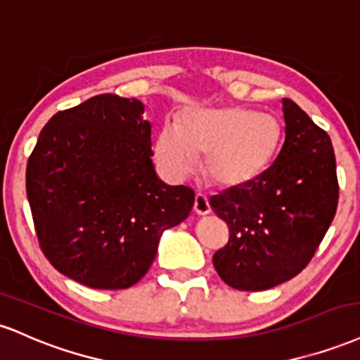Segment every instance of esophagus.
I'll return each instance as SVG.
<instances>
[{
	"mask_svg": "<svg viewBox=\"0 0 360 360\" xmlns=\"http://www.w3.org/2000/svg\"><path fill=\"white\" fill-rule=\"evenodd\" d=\"M193 212L197 215H205L210 212V204L209 198H207L204 193H197L195 202H193Z\"/></svg>",
	"mask_w": 360,
	"mask_h": 360,
	"instance_id": "1",
	"label": "esophagus"
}]
</instances>
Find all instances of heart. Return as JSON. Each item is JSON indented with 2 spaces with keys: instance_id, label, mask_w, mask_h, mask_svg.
Listing matches in <instances>:
<instances>
[{
  "instance_id": "b5f03b06",
  "label": "heart",
  "mask_w": 360,
  "mask_h": 360,
  "mask_svg": "<svg viewBox=\"0 0 360 360\" xmlns=\"http://www.w3.org/2000/svg\"><path fill=\"white\" fill-rule=\"evenodd\" d=\"M273 116L244 108H192L179 126L165 122L155 143L158 167L173 180L187 179L204 157V175L219 188H240L268 170L280 146Z\"/></svg>"
}]
</instances>
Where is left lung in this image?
<instances>
[{"mask_svg":"<svg viewBox=\"0 0 360 360\" xmlns=\"http://www.w3.org/2000/svg\"><path fill=\"white\" fill-rule=\"evenodd\" d=\"M285 143L259 179L210 198L229 227L215 252V271L240 291H263L307 268L339 204L335 153L327 131L291 99H283Z\"/></svg>","mask_w":360,"mask_h":360,"instance_id":"obj_1","label":"left lung"}]
</instances>
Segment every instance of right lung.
I'll return each instance as SVG.
<instances>
[{
  "mask_svg": "<svg viewBox=\"0 0 360 360\" xmlns=\"http://www.w3.org/2000/svg\"><path fill=\"white\" fill-rule=\"evenodd\" d=\"M138 99L101 94L58 111L27 165L33 224L50 264L96 290L145 276L165 229L192 210L195 193L163 184L151 162V126Z\"/></svg>",
  "mask_w": 360,
  "mask_h": 360,
  "instance_id": "right-lung-1",
  "label": "right lung"
}]
</instances>
